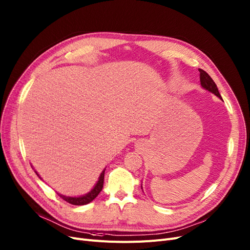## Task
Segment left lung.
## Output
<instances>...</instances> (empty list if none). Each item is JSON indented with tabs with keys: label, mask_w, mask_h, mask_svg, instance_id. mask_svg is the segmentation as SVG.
<instances>
[{
	"label": "left lung",
	"mask_w": 250,
	"mask_h": 250,
	"mask_svg": "<svg viewBox=\"0 0 250 250\" xmlns=\"http://www.w3.org/2000/svg\"><path fill=\"white\" fill-rule=\"evenodd\" d=\"M199 72H200V83L202 85V88L211 92L216 97H219L220 99H222L221 94L219 93V90H218V86H216L215 83L209 77V74L208 72H205L203 69H199Z\"/></svg>",
	"instance_id": "left-lung-1"
}]
</instances>
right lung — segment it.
Returning <instances> with one entry per match:
<instances>
[{
  "mask_svg": "<svg viewBox=\"0 0 250 250\" xmlns=\"http://www.w3.org/2000/svg\"><path fill=\"white\" fill-rule=\"evenodd\" d=\"M36 173L38 175V172L36 171ZM104 173H105V169L101 172V175L99 177L98 182L95 185V187L93 188V190H91V192H89L88 194L83 195V196H80V197H68V196H64V195L59 194V196L65 200L66 202L73 204V205H84V204H88L91 201H93L97 196H98V194L102 191L103 188V184H104ZM39 176V175H38Z\"/></svg>",
  "mask_w": 250,
  "mask_h": 250,
  "instance_id": "add662e5",
  "label": "right lung"
}]
</instances>
